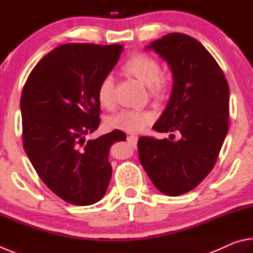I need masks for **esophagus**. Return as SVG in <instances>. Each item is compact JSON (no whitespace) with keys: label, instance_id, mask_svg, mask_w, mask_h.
Instances as JSON below:
<instances>
[{"label":"esophagus","instance_id":"34e87169","mask_svg":"<svg viewBox=\"0 0 253 253\" xmlns=\"http://www.w3.org/2000/svg\"><path fill=\"white\" fill-rule=\"evenodd\" d=\"M137 139H138V137L135 136V135L127 136V140H128V142H129L131 145H134V146L137 144Z\"/></svg>","mask_w":253,"mask_h":253}]
</instances>
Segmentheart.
I'll return each instance as SVG.
<instances>
[{
  "label": "heart",
  "instance_id": "obj_1",
  "mask_svg": "<svg viewBox=\"0 0 253 253\" xmlns=\"http://www.w3.org/2000/svg\"><path fill=\"white\" fill-rule=\"evenodd\" d=\"M123 72L134 77L147 85L153 96H160L165 91V80L161 74L157 60L145 52H134L124 61ZM97 97L100 105L110 107L115 99V80L111 75H106L100 80L97 89ZM154 121V114L148 110L123 109L108 119V125L116 129L128 132H138Z\"/></svg>",
  "mask_w": 253,
  "mask_h": 253
}]
</instances>
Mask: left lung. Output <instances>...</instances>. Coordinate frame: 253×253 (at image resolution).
<instances>
[{
    "label": "left lung",
    "instance_id": "8db88e82",
    "mask_svg": "<svg viewBox=\"0 0 253 253\" xmlns=\"http://www.w3.org/2000/svg\"><path fill=\"white\" fill-rule=\"evenodd\" d=\"M146 49L173 74L169 101L153 129L181 138L140 137L139 162L158 191L177 196L198 186L219 157L229 129L230 89L215 59L194 38L169 33Z\"/></svg>",
    "mask_w": 253,
    "mask_h": 253
}]
</instances>
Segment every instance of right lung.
Instances as JSON below:
<instances>
[{"label": "right lung", "mask_w": 253, "mask_h": 253, "mask_svg": "<svg viewBox=\"0 0 253 253\" xmlns=\"http://www.w3.org/2000/svg\"><path fill=\"white\" fill-rule=\"evenodd\" d=\"M122 44L67 43L44 55L21 96L23 147L43 183L68 203L90 205L111 177L109 148L126 139L115 129L85 140L100 124L97 89L116 66Z\"/></svg>", "instance_id": "obj_1"}]
</instances>
